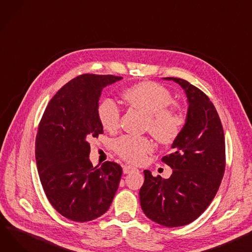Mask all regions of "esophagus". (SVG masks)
<instances>
[{
  "mask_svg": "<svg viewBox=\"0 0 252 252\" xmlns=\"http://www.w3.org/2000/svg\"><path fill=\"white\" fill-rule=\"evenodd\" d=\"M132 171H138V169H137V168H135V167L128 166V165L124 166V173H125V174L130 173V172H132Z\"/></svg>",
  "mask_w": 252,
  "mask_h": 252,
  "instance_id": "esophagus-1",
  "label": "esophagus"
}]
</instances>
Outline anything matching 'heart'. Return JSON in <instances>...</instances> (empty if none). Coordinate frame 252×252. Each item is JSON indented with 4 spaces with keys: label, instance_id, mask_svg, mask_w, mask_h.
Listing matches in <instances>:
<instances>
[{
    "label": "heart",
    "instance_id": "heart-1",
    "mask_svg": "<svg viewBox=\"0 0 252 252\" xmlns=\"http://www.w3.org/2000/svg\"><path fill=\"white\" fill-rule=\"evenodd\" d=\"M124 101L131 108L146 115L145 129L163 145L174 143L186 125V119L173 102V96L160 84L143 81L122 92ZM97 117L101 126L114 131L120 126L121 112L110 100L97 105ZM113 150L122 158L135 164L143 163L154 150L153 143L145 137L124 136L113 143Z\"/></svg>",
    "mask_w": 252,
    "mask_h": 252
}]
</instances>
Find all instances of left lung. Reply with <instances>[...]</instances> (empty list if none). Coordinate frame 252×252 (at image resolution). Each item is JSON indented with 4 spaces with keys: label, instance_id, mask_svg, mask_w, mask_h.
Returning <instances> with one entry per match:
<instances>
[{
    "label": "left lung",
    "instance_id": "left-lung-1",
    "mask_svg": "<svg viewBox=\"0 0 252 252\" xmlns=\"http://www.w3.org/2000/svg\"><path fill=\"white\" fill-rule=\"evenodd\" d=\"M172 80L186 91L189 101L187 123L172 144L173 153L162 162L173 169L164 179L145 170L140 202L145 215L166 227L191 223L212 203L226 166L222 123L210 98L183 79Z\"/></svg>",
    "mask_w": 252,
    "mask_h": 252
}]
</instances>
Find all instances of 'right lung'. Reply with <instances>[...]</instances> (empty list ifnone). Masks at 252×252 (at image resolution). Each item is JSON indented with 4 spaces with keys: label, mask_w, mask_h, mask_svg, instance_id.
<instances>
[{
    "label": "right lung",
    "mask_w": 252,
    "mask_h": 252,
    "mask_svg": "<svg viewBox=\"0 0 252 252\" xmlns=\"http://www.w3.org/2000/svg\"><path fill=\"white\" fill-rule=\"evenodd\" d=\"M122 77L83 74L50 99L38 125L35 159L47 199L66 219L88 222L110 207L123 174L121 165L106 161L93 167V138L103 133L97 117L102 89Z\"/></svg>",
    "instance_id": "right-lung-1"
}]
</instances>
